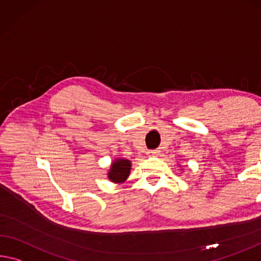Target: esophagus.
I'll use <instances>...</instances> for the list:
<instances>
[{
	"instance_id": "34e87169",
	"label": "esophagus",
	"mask_w": 261,
	"mask_h": 261,
	"mask_svg": "<svg viewBox=\"0 0 261 261\" xmlns=\"http://www.w3.org/2000/svg\"><path fill=\"white\" fill-rule=\"evenodd\" d=\"M159 150H150L147 152V155H150V156H155V155H158L159 154Z\"/></svg>"
}]
</instances>
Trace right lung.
Returning a JSON list of instances; mask_svg holds the SVG:
<instances>
[{"instance_id":"1","label":"right lung","mask_w":261,"mask_h":261,"mask_svg":"<svg viewBox=\"0 0 261 261\" xmlns=\"http://www.w3.org/2000/svg\"><path fill=\"white\" fill-rule=\"evenodd\" d=\"M131 164L129 160L117 159L111 165L110 172L108 173L109 179L113 182H123L124 180L129 176Z\"/></svg>"}]
</instances>
